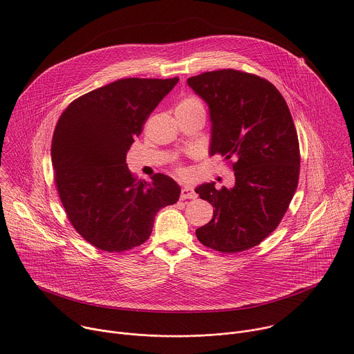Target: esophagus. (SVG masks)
<instances>
[{"label": "esophagus", "instance_id": "34e87169", "mask_svg": "<svg viewBox=\"0 0 354 354\" xmlns=\"http://www.w3.org/2000/svg\"><path fill=\"white\" fill-rule=\"evenodd\" d=\"M180 198L182 200H186V198H197V193L194 192L193 187H189V186H185L180 192Z\"/></svg>", "mask_w": 354, "mask_h": 354}]
</instances>
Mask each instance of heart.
<instances>
[{
    "label": "heart",
    "instance_id": "b5f03b06",
    "mask_svg": "<svg viewBox=\"0 0 354 354\" xmlns=\"http://www.w3.org/2000/svg\"><path fill=\"white\" fill-rule=\"evenodd\" d=\"M179 106H185V107H194V106H203L197 99H194V97H187V99H185L183 102H180V104Z\"/></svg>",
    "mask_w": 354,
    "mask_h": 354
}]
</instances>
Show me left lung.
Masks as SVG:
<instances>
[{"label": "left lung", "mask_w": 354, "mask_h": 354, "mask_svg": "<svg viewBox=\"0 0 354 354\" xmlns=\"http://www.w3.org/2000/svg\"><path fill=\"white\" fill-rule=\"evenodd\" d=\"M187 85L209 110V156L236 160L233 187H196L214 207L196 236L221 252L250 250L279 226L298 186L299 143L290 109L273 84L232 68L190 77Z\"/></svg>", "instance_id": "obj_1"}]
</instances>
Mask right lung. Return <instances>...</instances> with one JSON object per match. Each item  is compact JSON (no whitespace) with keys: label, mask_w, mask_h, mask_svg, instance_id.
<instances>
[{"label":"right lung","mask_w":354,"mask_h":354,"mask_svg":"<svg viewBox=\"0 0 354 354\" xmlns=\"http://www.w3.org/2000/svg\"><path fill=\"white\" fill-rule=\"evenodd\" d=\"M178 81H114L71 102L56 124L50 157L62 204L74 229L102 251L143 244L157 212L179 200L172 178L156 174L151 182L136 180L127 165L146 118Z\"/></svg>","instance_id":"add662e5"}]
</instances>
